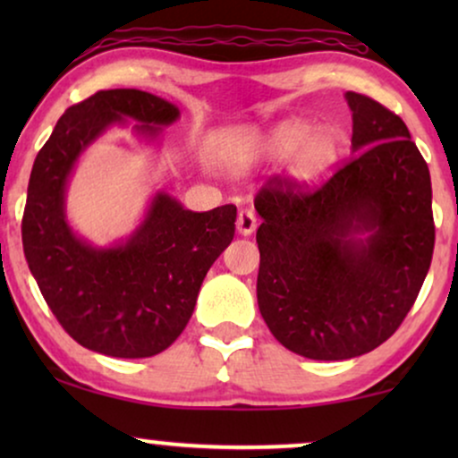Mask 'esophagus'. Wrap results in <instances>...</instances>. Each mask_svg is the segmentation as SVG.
<instances>
[{"label":"esophagus","mask_w":458,"mask_h":458,"mask_svg":"<svg viewBox=\"0 0 458 458\" xmlns=\"http://www.w3.org/2000/svg\"><path fill=\"white\" fill-rule=\"evenodd\" d=\"M237 231H240L242 235H252L256 231V215L252 210L243 208L240 210V215H237Z\"/></svg>","instance_id":"1"}]
</instances>
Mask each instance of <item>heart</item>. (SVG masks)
<instances>
[{"label":"heart","mask_w":458,"mask_h":458,"mask_svg":"<svg viewBox=\"0 0 458 458\" xmlns=\"http://www.w3.org/2000/svg\"><path fill=\"white\" fill-rule=\"evenodd\" d=\"M265 152L273 158L293 154L292 173L298 179H317L334 165L340 152L337 133L329 127L315 129L310 121H285L275 127L265 140Z\"/></svg>","instance_id":"heart-1"}]
</instances>
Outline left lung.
<instances>
[{"label": "left lung", "mask_w": 458, "mask_h": 458, "mask_svg": "<svg viewBox=\"0 0 458 458\" xmlns=\"http://www.w3.org/2000/svg\"><path fill=\"white\" fill-rule=\"evenodd\" d=\"M346 99L352 158L321 185L275 174L254 198L260 315L315 360L381 346L415 304L436 242L429 168L403 118L362 93Z\"/></svg>", "instance_id": "left-lung-1"}]
</instances>
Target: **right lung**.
<instances>
[{"label":"right lung","mask_w":458,"mask_h":458,"mask_svg":"<svg viewBox=\"0 0 458 458\" xmlns=\"http://www.w3.org/2000/svg\"><path fill=\"white\" fill-rule=\"evenodd\" d=\"M124 118L156 137L177 121L179 108L140 89L98 91L71 106L30 171L22 248L43 298L74 342L116 359H146L190 323L206 273L233 240L237 208L191 212L160 191L127 242L96 248L74 235L64 212L74 162Z\"/></svg>","instance_id":"obj_1"}]
</instances>
